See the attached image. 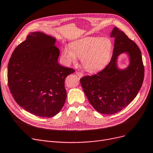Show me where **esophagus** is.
Instances as JSON below:
<instances>
[{"label": "esophagus", "mask_w": 153, "mask_h": 153, "mask_svg": "<svg viewBox=\"0 0 153 153\" xmlns=\"http://www.w3.org/2000/svg\"><path fill=\"white\" fill-rule=\"evenodd\" d=\"M76 75H77L79 77H80V78L83 76V74H82V72H81L76 71Z\"/></svg>", "instance_id": "esophagus-1"}]
</instances>
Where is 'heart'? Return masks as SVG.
<instances>
[{"mask_svg": "<svg viewBox=\"0 0 153 153\" xmlns=\"http://www.w3.org/2000/svg\"><path fill=\"white\" fill-rule=\"evenodd\" d=\"M112 42L108 38L87 37L78 39L65 47L62 51L63 62L67 65L76 63L81 58L83 68L95 72L103 69L111 56Z\"/></svg>", "mask_w": 153, "mask_h": 153, "instance_id": "heart-1", "label": "heart"}]
</instances>
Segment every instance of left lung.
Returning <instances> with one entry per match:
<instances>
[{
    "instance_id": "1",
    "label": "left lung",
    "mask_w": 153,
    "mask_h": 153,
    "mask_svg": "<svg viewBox=\"0 0 153 153\" xmlns=\"http://www.w3.org/2000/svg\"><path fill=\"white\" fill-rule=\"evenodd\" d=\"M111 37L115 38L113 54L106 67L92 76H85L81 84L90 104L97 112L114 114L126 107L136 97L144 76L141 52L137 44L114 27ZM126 53L130 64L124 70L117 65L118 56Z\"/></svg>"
}]
</instances>
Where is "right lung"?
<instances>
[{"label": "right lung", "mask_w": 153, "mask_h": 153, "mask_svg": "<svg viewBox=\"0 0 153 153\" xmlns=\"http://www.w3.org/2000/svg\"><path fill=\"white\" fill-rule=\"evenodd\" d=\"M56 39L31 32L12 52L7 69L8 85L16 102L37 116L53 117L64 105V82L75 71L58 63Z\"/></svg>", "instance_id": "right-lung-1"}]
</instances>
